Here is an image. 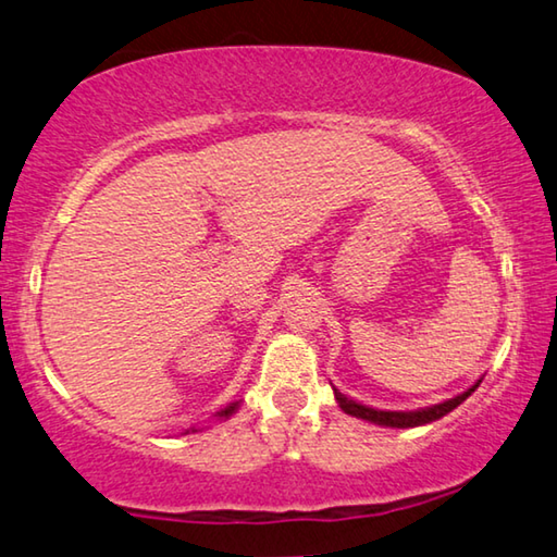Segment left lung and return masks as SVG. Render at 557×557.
<instances>
[{
	"mask_svg": "<svg viewBox=\"0 0 557 557\" xmlns=\"http://www.w3.org/2000/svg\"><path fill=\"white\" fill-rule=\"evenodd\" d=\"M473 384L469 392L458 394L456 399H448L444 404H436V406H429V409H419V411H379V409H372V406H364V404H357L347 399V396L339 394L337 389H334V399L339 401L342 411L351 413V417L357 419H364V421H372V423H379V426H394V429H409V426H421V423H431L436 421L441 417H446L448 411H454L458 404H463L469 396L475 392Z\"/></svg>",
	"mask_w": 557,
	"mask_h": 557,
	"instance_id": "8db88e82",
	"label": "left lung"
}]
</instances>
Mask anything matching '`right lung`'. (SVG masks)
<instances>
[{
    "label": "right lung",
    "instance_id": "add662e5",
    "mask_svg": "<svg viewBox=\"0 0 557 557\" xmlns=\"http://www.w3.org/2000/svg\"><path fill=\"white\" fill-rule=\"evenodd\" d=\"M235 406H237V404H233V406H225V409H223V411H218V417H223V419H227V417H231V413L235 411Z\"/></svg>",
    "mask_w": 557,
    "mask_h": 557
}]
</instances>
